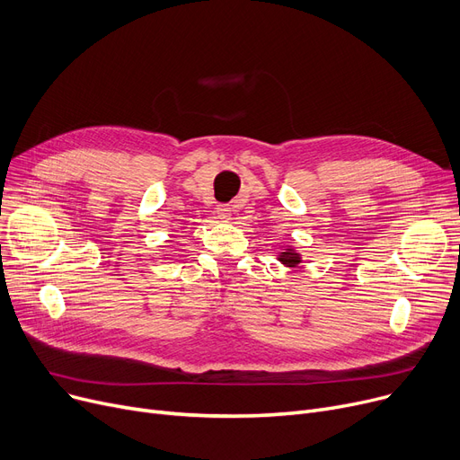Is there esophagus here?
<instances>
[{
  "mask_svg": "<svg viewBox=\"0 0 460 460\" xmlns=\"http://www.w3.org/2000/svg\"><path fill=\"white\" fill-rule=\"evenodd\" d=\"M216 214H217V217H220L222 222L231 220V208L227 205H217L216 207Z\"/></svg>",
  "mask_w": 460,
  "mask_h": 460,
  "instance_id": "34e87169",
  "label": "esophagus"
}]
</instances>
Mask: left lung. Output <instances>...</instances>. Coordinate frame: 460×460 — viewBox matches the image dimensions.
Masks as SVG:
<instances>
[{"label":"left lung","mask_w":460,"mask_h":460,"mask_svg":"<svg viewBox=\"0 0 460 460\" xmlns=\"http://www.w3.org/2000/svg\"><path fill=\"white\" fill-rule=\"evenodd\" d=\"M279 261H281L283 264H287V267H296V264L300 262V255L295 253L293 250H288V252H283V253L279 255Z\"/></svg>","instance_id":"left-lung-1"}]
</instances>
